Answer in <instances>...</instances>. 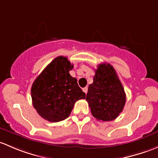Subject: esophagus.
<instances>
[{
	"instance_id": "esophagus-1",
	"label": "esophagus",
	"mask_w": 158,
	"mask_h": 158,
	"mask_svg": "<svg viewBox=\"0 0 158 158\" xmlns=\"http://www.w3.org/2000/svg\"><path fill=\"white\" fill-rule=\"evenodd\" d=\"M87 90H88V88H87V87H84V88H83V91H84V92L85 93V94H87Z\"/></svg>"
}]
</instances>
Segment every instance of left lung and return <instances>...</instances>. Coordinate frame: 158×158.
Wrapping results in <instances>:
<instances>
[{"instance_id":"1","label":"left lung","mask_w":158,"mask_h":158,"mask_svg":"<svg viewBox=\"0 0 158 158\" xmlns=\"http://www.w3.org/2000/svg\"><path fill=\"white\" fill-rule=\"evenodd\" d=\"M126 100L123 84L113 66L99 64L86 97L94 117L103 122L114 120L123 110Z\"/></svg>"}]
</instances>
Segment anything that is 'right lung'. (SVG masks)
<instances>
[{"label":"right lung","instance_id":"obj_1","mask_svg":"<svg viewBox=\"0 0 158 158\" xmlns=\"http://www.w3.org/2000/svg\"><path fill=\"white\" fill-rule=\"evenodd\" d=\"M73 67L68 58L57 57L32 84V105L39 115L48 122L64 120L71 114L75 102L85 99V93L79 87L77 79L69 74Z\"/></svg>","mask_w":158,"mask_h":158}]
</instances>
